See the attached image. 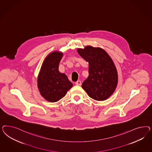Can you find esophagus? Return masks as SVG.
<instances>
[{
	"label": "esophagus",
	"instance_id": "esophagus-1",
	"mask_svg": "<svg viewBox=\"0 0 152 152\" xmlns=\"http://www.w3.org/2000/svg\"><path fill=\"white\" fill-rule=\"evenodd\" d=\"M75 84H76V85H78V86H81V82L78 80V81H76V82L75 83Z\"/></svg>",
	"mask_w": 152,
	"mask_h": 152
}]
</instances>
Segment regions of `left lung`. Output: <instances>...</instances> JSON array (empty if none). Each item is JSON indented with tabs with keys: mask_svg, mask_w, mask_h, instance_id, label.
Listing matches in <instances>:
<instances>
[{
	"mask_svg": "<svg viewBox=\"0 0 152 152\" xmlns=\"http://www.w3.org/2000/svg\"><path fill=\"white\" fill-rule=\"evenodd\" d=\"M78 54L88 62V77L82 88L88 95L104 101L114 92L118 84V73L110 57L100 48L86 46L78 48Z\"/></svg>",
	"mask_w": 152,
	"mask_h": 152,
	"instance_id": "obj_1",
	"label": "left lung"
}]
</instances>
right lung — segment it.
<instances>
[{"mask_svg":"<svg viewBox=\"0 0 152 152\" xmlns=\"http://www.w3.org/2000/svg\"><path fill=\"white\" fill-rule=\"evenodd\" d=\"M62 56V53L56 51L48 55L38 77V88L42 96L52 102L64 97L73 86L66 75L58 71Z\"/></svg>","mask_w":152,"mask_h":152,"instance_id":"obj_1","label":"right lung"}]
</instances>
